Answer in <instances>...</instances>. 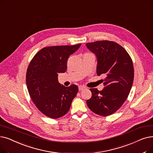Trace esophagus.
Masks as SVG:
<instances>
[{
  "label": "esophagus",
  "mask_w": 153,
  "mask_h": 153,
  "mask_svg": "<svg viewBox=\"0 0 153 153\" xmlns=\"http://www.w3.org/2000/svg\"><path fill=\"white\" fill-rule=\"evenodd\" d=\"M86 88L85 87V86H83V85H79V91H82L83 89H85Z\"/></svg>",
  "instance_id": "obj_1"
}]
</instances>
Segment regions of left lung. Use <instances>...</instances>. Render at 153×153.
Returning a JSON list of instances; mask_svg holds the SVG:
<instances>
[{
	"label": "left lung",
	"mask_w": 153,
	"mask_h": 153,
	"mask_svg": "<svg viewBox=\"0 0 153 153\" xmlns=\"http://www.w3.org/2000/svg\"><path fill=\"white\" fill-rule=\"evenodd\" d=\"M96 56L97 75L104 74V88L99 91L90 89L91 99L86 101L96 114L108 116L117 111L128 98L134 80L132 59L121 45L109 41H98L85 44Z\"/></svg>",
	"instance_id": "left-lung-1"
}]
</instances>
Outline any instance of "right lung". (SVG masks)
Instances as JSON below:
<instances>
[{
  "label": "right lung",
  "mask_w": 153,
  "mask_h": 153,
  "mask_svg": "<svg viewBox=\"0 0 153 153\" xmlns=\"http://www.w3.org/2000/svg\"><path fill=\"white\" fill-rule=\"evenodd\" d=\"M81 44L56 45L40 50L31 60L26 73V84L30 98L42 114L52 119L69 111L78 87H65L58 81L59 73L67 69L68 59Z\"/></svg>",
  "instance_id": "1"
}]
</instances>
